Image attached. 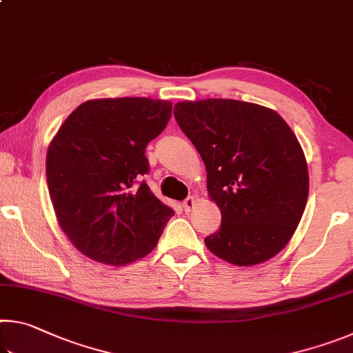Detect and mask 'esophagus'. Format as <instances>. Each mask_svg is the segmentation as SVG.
I'll return each instance as SVG.
<instances>
[{"instance_id":"1","label":"esophagus","mask_w":353,"mask_h":353,"mask_svg":"<svg viewBox=\"0 0 353 353\" xmlns=\"http://www.w3.org/2000/svg\"><path fill=\"white\" fill-rule=\"evenodd\" d=\"M196 202H198V199H196L194 196H188V198L183 201V210L185 212H191L196 207Z\"/></svg>"}]
</instances>
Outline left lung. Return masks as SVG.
I'll return each instance as SVG.
<instances>
[{"instance_id":"1","label":"left lung","mask_w":353,"mask_h":353,"mask_svg":"<svg viewBox=\"0 0 353 353\" xmlns=\"http://www.w3.org/2000/svg\"><path fill=\"white\" fill-rule=\"evenodd\" d=\"M174 118L204 160L208 198L221 210L208 250L236 266L276 256L308 199L305 154L291 128L265 105L223 98L182 101Z\"/></svg>"}]
</instances>
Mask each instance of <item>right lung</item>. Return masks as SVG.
Here are the masks:
<instances>
[{"label": "right lung", "instance_id": "right-lung-1", "mask_svg": "<svg viewBox=\"0 0 353 353\" xmlns=\"http://www.w3.org/2000/svg\"><path fill=\"white\" fill-rule=\"evenodd\" d=\"M170 101L82 103L48 146L46 181L57 223L88 259L123 266L148 255L174 214L140 177L148 143L166 128Z\"/></svg>", "mask_w": 353, "mask_h": 353}]
</instances>
